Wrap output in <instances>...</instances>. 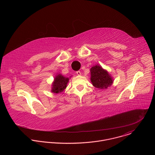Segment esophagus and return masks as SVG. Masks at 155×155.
<instances>
[{
  "mask_svg": "<svg viewBox=\"0 0 155 155\" xmlns=\"http://www.w3.org/2000/svg\"><path fill=\"white\" fill-rule=\"evenodd\" d=\"M76 73H77V74L78 75H81V72H80V71H77Z\"/></svg>",
  "mask_w": 155,
  "mask_h": 155,
  "instance_id": "1",
  "label": "esophagus"
}]
</instances>
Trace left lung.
Wrapping results in <instances>:
<instances>
[{"label":"left lung","mask_w":155,"mask_h":155,"mask_svg":"<svg viewBox=\"0 0 155 155\" xmlns=\"http://www.w3.org/2000/svg\"><path fill=\"white\" fill-rule=\"evenodd\" d=\"M90 74L93 85L98 89L105 90L114 83V78L111 74L99 64L93 66L90 69Z\"/></svg>","instance_id":"obj_1"}]
</instances>
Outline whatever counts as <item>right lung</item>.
Segmentation results:
<instances>
[{
  "mask_svg": "<svg viewBox=\"0 0 155 155\" xmlns=\"http://www.w3.org/2000/svg\"><path fill=\"white\" fill-rule=\"evenodd\" d=\"M71 77V76L69 78ZM69 78L65 77L61 74L56 75L51 84V92L56 94L62 93L67 87Z\"/></svg>",
  "mask_w": 155,
  "mask_h": 155,
  "instance_id": "1",
  "label": "right lung"
}]
</instances>
